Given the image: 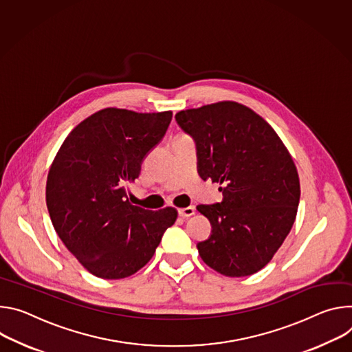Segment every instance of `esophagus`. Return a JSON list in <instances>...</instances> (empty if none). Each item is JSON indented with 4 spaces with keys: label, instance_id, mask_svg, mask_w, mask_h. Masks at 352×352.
I'll return each instance as SVG.
<instances>
[{
    "label": "esophagus",
    "instance_id": "1",
    "mask_svg": "<svg viewBox=\"0 0 352 352\" xmlns=\"http://www.w3.org/2000/svg\"><path fill=\"white\" fill-rule=\"evenodd\" d=\"M194 214H196V208H194V207H186V208H180L179 210V215L182 218H188V217H191Z\"/></svg>",
    "mask_w": 352,
    "mask_h": 352
}]
</instances>
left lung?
I'll list each match as a JSON object with an SVG mask.
<instances>
[{
  "instance_id": "obj_1",
  "label": "left lung",
  "mask_w": 352,
  "mask_h": 352,
  "mask_svg": "<svg viewBox=\"0 0 352 352\" xmlns=\"http://www.w3.org/2000/svg\"><path fill=\"white\" fill-rule=\"evenodd\" d=\"M175 119L196 141L200 177L222 186L221 203L197 206L212 226L197 243L200 257L226 277L254 274L296 218L300 186L292 156L274 129L238 102L182 110Z\"/></svg>"
}]
</instances>
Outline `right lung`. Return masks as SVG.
Here are the masks:
<instances>
[{"label":"right lung","mask_w":352,"mask_h":352,"mask_svg":"<svg viewBox=\"0 0 352 352\" xmlns=\"http://www.w3.org/2000/svg\"><path fill=\"white\" fill-rule=\"evenodd\" d=\"M170 120L172 111L102 109L68 134L50 166L46 204L53 226L65 248L99 278L135 274L177 218L173 207L149 211L133 206L126 190Z\"/></svg>","instance_id":"obj_1"}]
</instances>
